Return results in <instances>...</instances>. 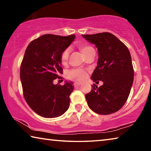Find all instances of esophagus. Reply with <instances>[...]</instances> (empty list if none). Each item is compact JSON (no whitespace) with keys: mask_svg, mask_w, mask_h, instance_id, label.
Wrapping results in <instances>:
<instances>
[{"mask_svg":"<svg viewBox=\"0 0 151 151\" xmlns=\"http://www.w3.org/2000/svg\"><path fill=\"white\" fill-rule=\"evenodd\" d=\"M81 85L82 84L81 83H78V82H75V83H74V85H75V86H78Z\"/></svg>","mask_w":151,"mask_h":151,"instance_id":"esophagus-1","label":"esophagus"}]
</instances>
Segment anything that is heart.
Returning <instances> with one entry per match:
<instances>
[{"label": "heart", "instance_id": "1", "mask_svg": "<svg viewBox=\"0 0 151 151\" xmlns=\"http://www.w3.org/2000/svg\"><path fill=\"white\" fill-rule=\"evenodd\" d=\"M81 50L84 56H85L88 54L89 52L91 51L94 50V48L88 45H85L81 47ZM70 55V49L69 48H66L62 52V54L60 55V61L62 63L63 65H65L67 63L68 57H69ZM87 74L85 70H82V69H74L70 70L69 73H68V77L70 78L76 79L78 81H84L86 78Z\"/></svg>", "mask_w": 151, "mask_h": 151}]
</instances>
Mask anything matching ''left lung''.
Masks as SVG:
<instances>
[{
  "instance_id": "left-lung-1",
  "label": "left lung",
  "mask_w": 151,
  "mask_h": 151,
  "mask_svg": "<svg viewBox=\"0 0 151 151\" xmlns=\"http://www.w3.org/2000/svg\"><path fill=\"white\" fill-rule=\"evenodd\" d=\"M82 36L98 50L97 66L91 78L103 83L99 87L93 84L91 91L86 94L88 105L98 114L114 113L126 103L133 83L131 53L124 43L110 32Z\"/></svg>"
}]
</instances>
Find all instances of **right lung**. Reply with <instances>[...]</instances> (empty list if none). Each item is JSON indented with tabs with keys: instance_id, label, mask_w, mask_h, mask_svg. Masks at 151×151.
<instances>
[{
	"instance_id": "add662e5",
	"label": "right lung",
	"mask_w": 151,
	"mask_h": 151,
	"mask_svg": "<svg viewBox=\"0 0 151 151\" xmlns=\"http://www.w3.org/2000/svg\"><path fill=\"white\" fill-rule=\"evenodd\" d=\"M75 39L47 34L30 43L20 66V78L27 104L33 111L45 118L60 116L70 106L73 83L64 85L53 81L63 74L60 55Z\"/></svg>"
}]
</instances>
